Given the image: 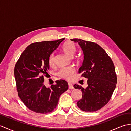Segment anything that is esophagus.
<instances>
[{
    "mask_svg": "<svg viewBox=\"0 0 131 131\" xmlns=\"http://www.w3.org/2000/svg\"><path fill=\"white\" fill-rule=\"evenodd\" d=\"M68 85H69V89H73L74 88L73 85L71 84V83H68Z\"/></svg>",
    "mask_w": 131,
    "mask_h": 131,
    "instance_id": "34e87169",
    "label": "esophagus"
}]
</instances>
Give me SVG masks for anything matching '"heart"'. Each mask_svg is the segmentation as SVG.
Masks as SVG:
<instances>
[{
	"label": "heart",
	"instance_id": "obj_1",
	"mask_svg": "<svg viewBox=\"0 0 131 131\" xmlns=\"http://www.w3.org/2000/svg\"><path fill=\"white\" fill-rule=\"evenodd\" d=\"M76 46L73 41H68L62 47V51L67 56L72 57L76 52ZM54 54H52L49 58V64L52 65L54 63ZM75 70L73 68L69 66V67L62 68L57 73L58 77L61 78L70 80L73 77L74 74Z\"/></svg>",
	"mask_w": 131,
	"mask_h": 131
}]
</instances>
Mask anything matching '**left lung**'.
<instances>
[{
    "mask_svg": "<svg viewBox=\"0 0 131 131\" xmlns=\"http://www.w3.org/2000/svg\"><path fill=\"white\" fill-rule=\"evenodd\" d=\"M71 40L78 43L82 49L84 60L78 73L88 79L86 88L74 85L82 92V98L77 102V106L84 112H96L107 104L116 87L117 77L114 65L99 44L80 39Z\"/></svg>",
    "mask_w": 131,
    "mask_h": 131,
    "instance_id": "left-lung-1",
    "label": "left lung"
}]
</instances>
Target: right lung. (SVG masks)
Masks as SVG:
<instances>
[{
	"label": "right lung",
	"mask_w": 131,
	"mask_h": 131,
	"mask_svg": "<svg viewBox=\"0 0 131 131\" xmlns=\"http://www.w3.org/2000/svg\"><path fill=\"white\" fill-rule=\"evenodd\" d=\"M65 38L30 44L24 50L14 70L18 94L26 106L37 113L52 112L56 107L60 96L68 89L65 80L56 81L47 88L44 76L49 69L50 56Z\"/></svg>",
	"instance_id": "right-lung-1"
}]
</instances>
